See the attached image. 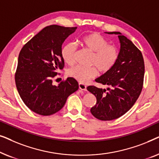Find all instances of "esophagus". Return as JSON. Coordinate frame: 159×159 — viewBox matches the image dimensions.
<instances>
[{
    "instance_id": "esophagus-1",
    "label": "esophagus",
    "mask_w": 159,
    "mask_h": 159,
    "mask_svg": "<svg viewBox=\"0 0 159 159\" xmlns=\"http://www.w3.org/2000/svg\"><path fill=\"white\" fill-rule=\"evenodd\" d=\"M79 88H80V90H84V91H87V87H86L85 84H83V83H81V82L79 83Z\"/></svg>"
}]
</instances>
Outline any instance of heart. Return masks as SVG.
I'll return each mask as SVG.
<instances>
[{
	"mask_svg": "<svg viewBox=\"0 0 159 159\" xmlns=\"http://www.w3.org/2000/svg\"><path fill=\"white\" fill-rule=\"evenodd\" d=\"M80 42L93 53L90 64L96 66L101 72H107L116 64L119 58L118 49L114 45H108V41L100 34L93 32L85 34L80 39ZM76 51L77 47L73 43H66L62 47L61 54L65 64H74ZM96 67L76 66L69 69L68 75L77 81L84 83L98 75Z\"/></svg>",
	"mask_w": 159,
	"mask_h": 159,
	"instance_id": "obj_1",
	"label": "heart"
}]
</instances>
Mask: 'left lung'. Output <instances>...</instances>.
I'll use <instances>...</instances> for the list:
<instances>
[{"instance_id":"obj_1","label":"left lung","mask_w":159,"mask_h":159,"mask_svg":"<svg viewBox=\"0 0 159 159\" xmlns=\"http://www.w3.org/2000/svg\"><path fill=\"white\" fill-rule=\"evenodd\" d=\"M117 34L120 50L114 66L95 79L98 83L108 85L106 89L95 86L87 88L96 98V104L90 112L102 121L116 119L132 107L143 89L144 78V60L140 50L119 32H105Z\"/></svg>"}]
</instances>
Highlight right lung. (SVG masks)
<instances>
[{
  "instance_id": "1",
  "label": "right lung",
  "mask_w": 159,
  "mask_h": 159,
  "mask_svg": "<svg viewBox=\"0 0 159 159\" xmlns=\"http://www.w3.org/2000/svg\"><path fill=\"white\" fill-rule=\"evenodd\" d=\"M77 27L50 25L43 28L21 48L15 75L17 90L30 110L49 116L64 107L67 98L77 91L79 84L68 77L58 86L52 79L62 69L61 46Z\"/></svg>"
}]
</instances>
